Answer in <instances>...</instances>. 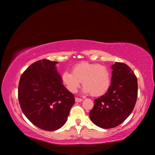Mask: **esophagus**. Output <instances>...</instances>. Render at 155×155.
<instances>
[{
	"instance_id": "34e87169",
	"label": "esophagus",
	"mask_w": 155,
	"mask_h": 155,
	"mask_svg": "<svg viewBox=\"0 0 155 155\" xmlns=\"http://www.w3.org/2000/svg\"><path fill=\"white\" fill-rule=\"evenodd\" d=\"M82 101H83L82 98H77V97H76V98H75V101L77 102V103H79V102H81Z\"/></svg>"
}]
</instances>
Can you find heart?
I'll list each match as a JSON object with an SVG mask.
<instances>
[{
	"label": "heart",
	"mask_w": 155,
	"mask_h": 155,
	"mask_svg": "<svg viewBox=\"0 0 155 155\" xmlns=\"http://www.w3.org/2000/svg\"><path fill=\"white\" fill-rule=\"evenodd\" d=\"M72 72L64 71L61 74L63 83L72 93L77 91L82 81L83 91L93 96L103 95L110 87L111 74L106 65L83 61L76 64Z\"/></svg>",
	"instance_id": "obj_1"
}]
</instances>
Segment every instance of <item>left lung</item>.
I'll use <instances>...</instances> for the list:
<instances>
[{"mask_svg":"<svg viewBox=\"0 0 155 155\" xmlns=\"http://www.w3.org/2000/svg\"><path fill=\"white\" fill-rule=\"evenodd\" d=\"M111 68V85L103 96L94 100L90 112L91 122L103 128L122 124L133 111L137 98V79L131 68L120 62Z\"/></svg>","mask_w":155,"mask_h":155,"instance_id":"1","label":"left lung"}]
</instances>
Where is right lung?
<instances>
[{
    "mask_svg": "<svg viewBox=\"0 0 155 155\" xmlns=\"http://www.w3.org/2000/svg\"><path fill=\"white\" fill-rule=\"evenodd\" d=\"M57 61L39 60L21 75L18 100L21 109L33 124L42 130H56L64 125L74 96L63 85Z\"/></svg>",
    "mask_w": 155,
    "mask_h": 155,
    "instance_id": "add662e5",
    "label": "right lung"
}]
</instances>
